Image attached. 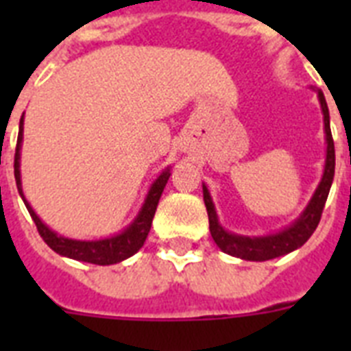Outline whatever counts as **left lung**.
Here are the masks:
<instances>
[{
	"instance_id": "left-lung-1",
	"label": "left lung",
	"mask_w": 351,
	"mask_h": 351,
	"mask_svg": "<svg viewBox=\"0 0 351 351\" xmlns=\"http://www.w3.org/2000/svg\"><path fill=\"white\" fill-rule=\"evenodd\" d=\"M319 101H321L322 117H324V134H326V160H324V171H322V178L317 186L313 197L304 208V211L299 215V219L286 226L284 230L277 233L262 234V237H245V234H237L222 228L219 222V215L215 209L213 198L209 195V189L206 184H202L204 189V204L208 209L209 217V231L213 237L215 244L219 245L220 250L231 256L242 258V261H271L277 256L288 255L291 251L299 250L300 245L304 244L306 240L310 239L313 231L319 226L321 220L322 209L326 204L328 193L332 187L333 175H335V147H333L332 131H330V111H328L326 100L322 90H317Z\"/></svg>"
}]
</instances>
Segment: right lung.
Wrapping results in <instances>:
<instances>
[{
  "mask_svg": "<svg viewBox=\"0 0 351 351\" xmlns=\"http://www.w3.org/2000/svg\"><path fill=\"white\" fill-rule=\"evenodd\" d=\"M21 142H23V117L19 120V134H18V145H16V156H14V176H16V186L18 191L23 198L25 206L29 209L30 217L34 220L36 228L40 231L41 239L45 240V244L51 247L52 251H56L58 255L67 256V258H74L80 262H89V264H98V266H111V264H118V262L125 261L129 256H132L140 247L143 245L145 239H147L151 224H153L154 211L158 206V200L162 197L165 184L171 176V167H165L156 180L151 184L145 200H143L142 208L138 211L131 224L127 226L125 230L120 233L107 237V239L98 240H76L67 239L58 234L56 231H52L47 224H43V220L36 215L27 198L23 195V187H21Z\"/></svg>",
  "mask_w": 351,
  "mask_h": 351,
  "instance_id": "1",
  "label": "right lung"
}]
</instances>
